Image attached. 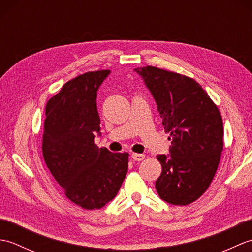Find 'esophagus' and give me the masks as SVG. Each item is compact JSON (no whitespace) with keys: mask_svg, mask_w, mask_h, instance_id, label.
I'll return each instance as SVG.
<instances>
[{"mask_svg":"<svg viewBox=\"0 0 252 252\" xmlns=\"http://www.w3.org/2000/svg\"><path fill=\"white\" fill-rule=\"evenodd\" d=\"M131 157H132V159H133V160H134V161H142V160H143L144 158H145V155L133 153Z\"/></svg>","mask_w":252,"mask_h":252,"instance_id":"obj_1","label":"esophagus"}]
</instances>
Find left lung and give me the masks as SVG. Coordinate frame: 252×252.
<instances>
[{"label": "left lung", "instance_id": "8db88e82", "mask_svg": "<svg viewBox=\"0 0 252 252\" xmlns=\"http://www.w3.org/2000/svg\"><path fill=\"white\" fill-rule=\"evenodd\" d=\"M134 71L156 101L169 155H158L162 172L156 181L159 197L171 205L197 200L210 185L223 151L220 111L194 79L147 66Z\"/></svg>", "mask_w": 252, "mask_h": 252}]
</instances>
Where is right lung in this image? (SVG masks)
Returning <instances> with one entry per match:
<instances>
[{"mask_svg":"<svg viewBox=\"0 0 252 252\" xmlns=\"http://www.w3.org/2000/svg\"><path fill=\"white\" fill-rule=\"evenodd\" d=\"M110 70L87 72L63 84L47 101L42 151L47 168L69 200L87 210L114 199L125 180L127 153L98 148L97 91Z\"/></svg>","mask_w":252,"mask_h":252,"instance_id":"add662e5","label":"right lung"}]
</instances>
